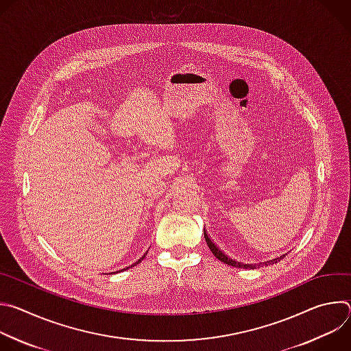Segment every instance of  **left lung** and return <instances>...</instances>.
<instances>
[{"mask_svg":"<svg viewBox=\"0 0 351 351\" xmlns=\"http://www.w3.org/2000/svg\"><path fill=\"white\" fill-rule=\"evenodd\" d=\"M204 237H206V241H207V245L210 247V250L213 252V254L219 260V261H222L223 264H228V265H232V267H234V268H244V269H254V268H260V267H263V265H272V264H276L278 261H280L285 256H280V257H278V258H274V260H269V261H265V263H258V264H244V263H239V261H236V260H233V258H230V257H228L222 250H219L218 247H217V244L208 237V234H207V232L204 230Z\"/></svg>","mask_w":351,"mask_h":351,"instance_id":"left-lung-1","label":"left lung"}]
</instances>
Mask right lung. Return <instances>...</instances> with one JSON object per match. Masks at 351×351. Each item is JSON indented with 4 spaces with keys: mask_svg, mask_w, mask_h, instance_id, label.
I'll list each match as a JSON object with an SVG mask.
<instances>
[{
    "mask_svg": "<svg viewBox=\"0 0 351 351\" xmlns=\"http://www.w3.org/2000/svg\"><path fill=\"white\" fill-rule=\"evenodd\" d=\"M143 258H144V257H141V258H140V260H138V261H136V263H134V264H133V265H136V264H138V263H140V261H141V260H143ZM126 269H128V268H126Z\"/></svg>",
    "mask_w": 351,
    "mask_h": 351,
    "instance_id": "obj_1",
    "label": "right lung"
}]
</instances>
